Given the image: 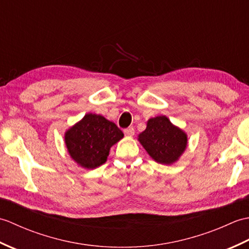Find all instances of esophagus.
I'll list each match as a JSON object with an SVG mask.
<instances>
[{"label":"esophagus","mask_w":249,"mask_h":249,"mask_svg":"<svg viewBox=\"0 0 249 249\" xmlns=\"http://www.w3.org/2000/svg\"><path fill=\"white\" fill-rule=\"evenodd\" d=\"M124 134L126 136H128V137H133L135 135V129H134L133 126H130V127H128V128H125Z\"/></svg>","instance_id":"34e87169"}]
</instances>
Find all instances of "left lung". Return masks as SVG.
<instances>
[{
	"mask_svg": "<svg viewBox=\"0 0 249 249\" xmlns=\"http://www.w3.org/2000/svg\"><path fill=\"white\" fill-rule=\"evenodd\" d=\"M138 140L147 154L162 165L176 162L187 146V135L165 115L147 121L146 128L138 136Z\"/></svg>",
	"mask_w": 249,
	"mask_h": 249,
	"instance_id": "left-lung-1",
	"label": "left lung"
}]
</instances>
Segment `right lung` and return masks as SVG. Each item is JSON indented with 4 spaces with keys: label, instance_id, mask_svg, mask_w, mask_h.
Instances as JSON below:
<instances>
[{
    "label": "right lung",
    "instance_id": "1",
    "mask_svg": "<svg viewBox=\"0 0 249 249\" xmlns=\"http://www.w3.org/2000/svg\"><path fill=\"white\" fill-rule=\"evenodd\" d=\"M124 137L113 122L88 113L65 133V144L79 166L95 169L106 162L110 147Z\"/></svg>",
    "mask_w": 249,
    "mask_h": 249
}]
</instances>
